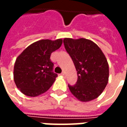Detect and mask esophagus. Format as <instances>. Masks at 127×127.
Segmentation results:
<instances>
[{
	"label": "esophagus",
	"mask_w": 127,
	"mask_h": 127,
	"mask_svg": "<svg viewBox=\"0 0 127 127\" xmlns=\"http://www.w3.org/2000/svg\"><path fill=\"white\" fill-rule=\"evenodd\" d=\"M61 75H62L63 76H64V77H65V76H66V73H65L64 72H63V73H61Z\"/></svg>",
	"instance_id": "34e87169"
}]
</instances>
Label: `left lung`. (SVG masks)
Returning a JSON list of instances; mask_svg holds the SVG:
<instances>
[{"label": "left lung", "mask_w": 127, "mask_h": 127, "mask_svg": "<svg viewBox=\"0 0 127 127\" xmlns=\"http://www.w3.org/2000/svg\"><path fill=\"white\" fill-rule=\"evenodd\" d=\"M63 43L77 73V83L68 85L71 93L82 102L95 99L108 83L109 65L105 56L89 39L64 38Z\"/></svg>", "instance_id": "left-lung-1"}]
</instances>
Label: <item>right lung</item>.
<instances>
[{"instance_id": "right-lung-1", "label": "right lung", "mask_w": 127, "mask_h": 127, "mask_svg": "<svg viewBox=\"0 0 127 127\" xmlns=\"http://www.w3.org/2000/svg\"><path fill=\"white\" fill-rule=\"evenodd\" d=\"M63 43V39L39 40L26 47L16 58L13 79L17 88L29 96H37L52 86L58 75L52 71L51 54Z\"/></svg>"}]
</instances>
